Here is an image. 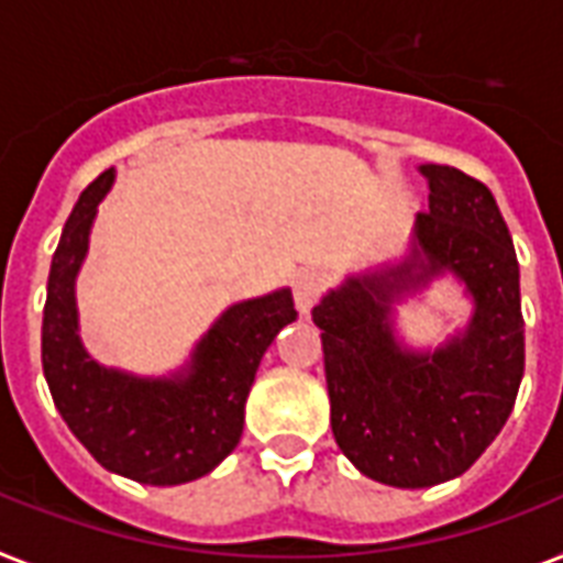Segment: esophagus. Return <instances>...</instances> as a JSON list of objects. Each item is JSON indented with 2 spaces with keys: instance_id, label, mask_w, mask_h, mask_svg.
I'll list each match as a JSON object with an SVG mask.
<instances>
[{
  "instance_id": "obj_1",
  "label": "esophagus",
  "mask_w": 563,
  "mask_h": 563,
  "mask_svg": "<svg viewBox=\"0 0 563 563\" xmlns=\"http://www.w3.org/2000/svg\"><path fill=\"white\" fill-rule=\"evenodd\" d=\"M327 286H329V277L323 272H318V268H303V272H297V277L291 280V291H295L297 309H300L303 314H309V309H312V306L323 297Z\"/></svg>"
}]
</instances>
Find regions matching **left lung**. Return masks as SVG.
<instances>
[{
	"mask_svg": "<svg viewBox=\"0 0 563 563\" xmlns=\"http://www.w3.org/2000/svg\"><path fill=\"white\" fill-rule=\"evenodd\" d=\"M422 173L431 210L416 217L413 260L353 277L312 309L338 448L361 474L396 488L468 472L523 378L518 254L495 196L456 167L422 164ZM440 271L473 291V327L437 354H405L389 329L391 297Z\"/></svg>",
	"mask_w": 563,
	"mask_h": 563,
	"instance_id": "left-lung-1",
	"label": "left lung"
}]
</instances>
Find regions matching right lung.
Segmentation results:
<instances>
[{"instance_id": "obj_1", "label": "right lung", "mask_w": 563, "mask_h": 563, "mask_svg": "<svg viewBox=\"0 0 563 563\" xmlns=\"http://www.w3.org/2000/svg\"><path fill=\"white\" fill-rule=\"evenodd\" d=\"M112 178L115 170L100 173L80 194L54 251L43 373L59 416L103 468L147 486H178L217 468L236 448L260 358L297 318L295 300L283 289L231 306L196 346L185 376L150 382L98 367L77 338L75 277Z\"/></svg>"}]
</instances>
